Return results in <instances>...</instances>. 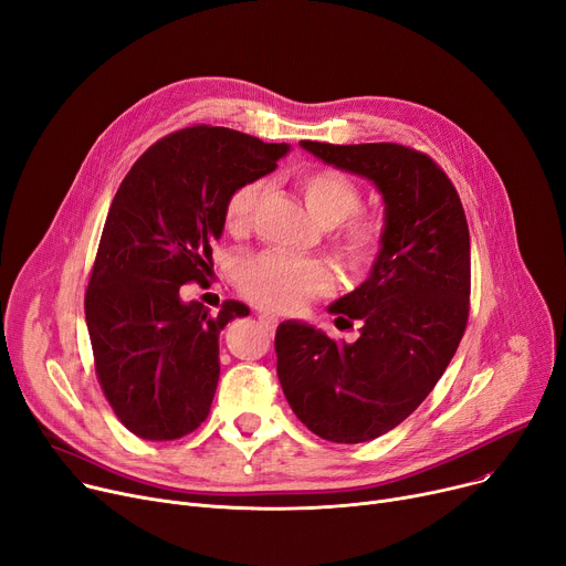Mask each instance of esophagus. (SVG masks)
<instances>
[{
	"mask_svg": "<svg viewBox=\"0 0 566 566\" xmlns=\"http://www.w3.org/2000/svg\"><path fill=\"white\" fill-rule=\"evenodd\" d=\"M258 319H260V324L268 328V331H274L276 326H279V319L274 317V315H258Z\"/></svg>",
	"mask_w": 566,
	"mask_h": 566,
	"instance_id": "obj_1",
	"label": "esophagus"
}]
</instances>
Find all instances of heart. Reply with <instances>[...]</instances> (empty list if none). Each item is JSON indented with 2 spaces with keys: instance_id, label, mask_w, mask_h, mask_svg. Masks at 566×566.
<instances>
[{
  "instance_id": "heart-1",
  "label": "heart",
  "mask_w": 566,
  "mask_h": 566,
  "mask_svg": "<svg viewBox=\"0 0 566 566\" xmlns=\"http://www.w3.org/2000/svg\"><path fill=\"white\" fill-rule=\"evenodd\" d=\"M296 187L313 217L331 226L328 242L354 270H368L384 247V221L379 214L358 210L360 185L338 169H311L296 178ZM264 182H240L226 196L223 226L232 235L244 232L262 201ZM242 294L262 311L290 313L302 308L328 287V274L317 260L268 251L247 258L238 268Z\"/></svg>"
}]
</instances>
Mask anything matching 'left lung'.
<instances>
[{"label": "left lung", "instance_id": "1", "mask_svg": "<svg viewBox=\"0 0 566 566\" xmlns=\"http://www.w3.org/2000/svg\"><path fill=\"white\" fill-rule=\"evenodd\" d=\"M326 164L365 176L386 203L384 247L360 287L331 306L358 340L298 322L276 328V373L313 434L373 441L409 418L452 360L471 311V235L441 166L402 144L302 142ZM336 319V324H338Z\"/></svg>", "mask_w": 566, "mask_h": 566}]
</instances>
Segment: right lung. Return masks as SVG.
I'll return each mask as SVG.
<instances>
[{"label":"right lung","instance_id":"right-lung-1","mask_svg":"<svg viewBox=\"0 0 566 566\" xmlns=\"http://www.w3.org/2000/svg\"><path fill=\"white\" fill-rule=\"evenodd\" d=\"M285 144L191 125L155 142L123 178L84 294L95 377L116 418L139 439H182L210 413L219 334L249 315L223 302L210 315L180 302L212 276L226 196L276 169Z\"/></svg>","mask_w":566,"mask_h":566}]
</instances>
